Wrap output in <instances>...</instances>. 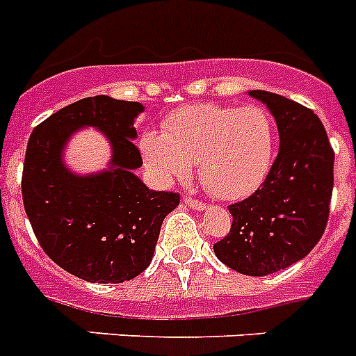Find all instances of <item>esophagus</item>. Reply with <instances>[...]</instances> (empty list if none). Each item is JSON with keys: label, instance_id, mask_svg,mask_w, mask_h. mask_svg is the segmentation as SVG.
<instances>
[{"label": "esophagus", "instance_id": "esophagus-1", "mask_svg": "<svg viewBox=\"0 0 356 356\" xmlns=\"http://www.w3.org/2000/svg\"><path fill=\"white\" fill-rule=\"evenodd\" d=\"M184 203H185V205H187V207L196 209V211H203V209H207V205H205V203L200 202V200L191 198V196H185V198H184Z\"/></svg>", "mask_w": 356, "mask_h": 356}]
</instances>
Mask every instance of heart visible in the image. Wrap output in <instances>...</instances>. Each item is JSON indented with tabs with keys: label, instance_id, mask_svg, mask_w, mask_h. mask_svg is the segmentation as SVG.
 <instances>
[{
	"label": "heart",
	"instance_id": "b5f03b06",
	"mask_svg": "<svg viewBox=\"0 0 356 356\" xmlns=\"http://www.w3.org/2000/svg\"><path fill=\"white\" fill-rule=\"evenodd\" d=\"M145 162L162 181L189 178L198 163L200 181L221 200L252 194L273 162L275 124L261 106L194 104L163 120V133L140 142Z\"/></svg>",
	"mask_w": 356,
	"mask_h": 356
}]
</instances>
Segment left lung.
I'll list each match as a JSON object with an SVG mask.
<instances>
[{
  "label": "left lung",
  "mask_w": 356,
  "mask_h": 356,
  "mask_svg": "<svg viewBox=\"0 0 356 356\" xmlns=\"http://www.w3.org/2000/svg\"><path fill=\"white\" fill-rule=\"evenodd\" d=\"M248 95L268 106L279 153L256 193L229 205L230 232L214 245L221 263L245 275H268L308 256L330 218L335 153L317 115L270 91Z\"/></svg>",
  "instance_id": "obj_1"
}]
</instances>
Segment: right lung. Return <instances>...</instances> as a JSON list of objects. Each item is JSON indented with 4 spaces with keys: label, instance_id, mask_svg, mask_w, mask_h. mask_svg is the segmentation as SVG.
I'll use <instances>...</instances> for the list:
<instances>
[{
    "label": "right lung",
    "instance_id": "obj_1",
    "mask_svg": "<svg viewBox=\"0 0 356 356\" xmlns=\"http://www.w3.org/2000/svg\"><path fill=\"white\" fill-rule=\"evenodd\" d=\"M144 106L106 95L88 97L59 109L32 131L26 145L21 193L39 245L56 265L90 282H124L153 259L162 221L180 194L149 191L133 169L142 154L131 138ZM99 127L114 145L109 172L75 177L60 162L74 129Z\"/></svg>",
    "mask_w": 356,
    "mask_h": 356
}]
</instances>
